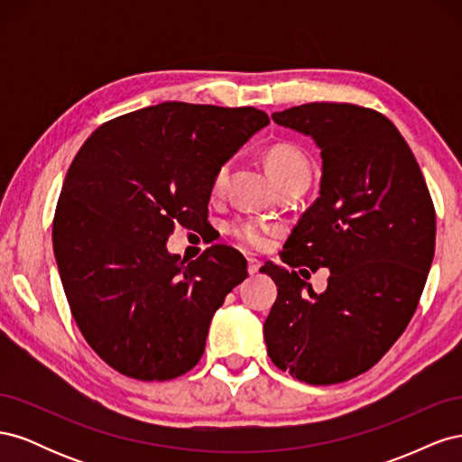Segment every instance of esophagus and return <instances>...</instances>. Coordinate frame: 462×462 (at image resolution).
<instances>
[{
  "label": "esophagus",
  "mask_w": 462,
  "mask_h": 462,
  "mask_svg": "<svg viewBox=\"0 0 462 462\" xmlns=\"http://www.w3.org/2000/svg\"><path fill=\"white\" fill-rule=\"evenodd\" d=\"M258 270H260V260H256V258H248V273H250V275H254Z\"/></svg>",
  "instance_id": "1"
}]
</instances>
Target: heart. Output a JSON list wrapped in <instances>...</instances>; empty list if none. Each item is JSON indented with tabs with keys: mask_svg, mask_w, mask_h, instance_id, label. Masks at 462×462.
Segmentation results:
<instances>
[{
	"mask_svg": "<svg viewBox=\"0 0 462 462\" xmlns=\"http://www.w3.org/2000/svg\"><path fill=\"white\" fill-rule=\"evenodd\" d=\"M265 162H268V167L272 175L275 177L277 183H283L287 179H295V177H310L312 175V167L309 158L304 156V152L299 150L292 144H273L268 153H265ZM229 170L231 163L226 162L221 163L212 179V192L221 194L226 190L227 179H229ZM273 226L270 221L253 217V216H239L233 217L227 223V233L235 236L236 241L253 246V248H263L270 241V235L273 233Z\"/></svg>",
	"mask_w": 462,
	"mask_h": 462,
	"instance_id": "obj_1",
	"label": "heart"
}]
</instances>
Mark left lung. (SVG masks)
<instances>
[{
    "label": "left lung",
    "mask_w": 462,
    "mask_h": 462,
    "mask_svg": "<svg viewBox=\"0 0 462 462\" xmlns=\"http://www.w3.org/2000/svg\"><path fill=\"white\" fill-rule=\"evenodd\" d=\"M314 138L319 197L262 265L277 285L263 324L268 355L299 382L329 385L370 370L407 329L436 250V209L409 144L380 111L314 102L277 111ZM329 267L319 296L294 272Z\"/></svg>",
    "instance_id": "8db88e82"
}]
</instances>
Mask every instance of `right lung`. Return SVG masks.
I'll list each match as a JSON object with an SVG mask.
<instances>
[{
  "instance_id": "right-lung-1",
  "label": "right lung",
  "mask_w": 462,
  "mask_h": 462,
  "mask_svg": "<svg viewBox=\"0 0 462 462\" xmlns=\"http://www.w3.org/2000/svg\"><path fill=\"white\" fill-rule=\"evenodd\" d=\"M268 123L256 107L163 102L100 125L79 150L53 253L82 337L119 374L165 382L199 365L246 260L214 245L185 263L167 236L206 221L216 170Z\"/></svg>"
}]
</instances>
